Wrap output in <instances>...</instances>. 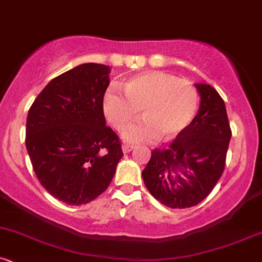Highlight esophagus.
<instances>
[{
  "instance_id": "1",
  "label": "esophagus",
  "mask_w": 262,
  "mask_h": 262,
  "mask_svg": "<svg viewBox=\"0 0 262 262\" xmlns=\"http://www.w3.org/2000/svg\"><path fill=\"white\" fill-rule=\"evenodd\" d=\"M135 148V146L134 145H128V143H125V145L122 146V151H123V154H127V152H130V151H132Z\"/></svg>"
}]
</instances>
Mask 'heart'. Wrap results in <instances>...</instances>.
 I'll list each match as a JSON object with an SVG mask.
<instances>
[{
    "instance_id": "b5f03b06",
    "label": "heart",
    "mask_w": 262,
    "mask_h": 262,
    "mask_svg": "<svg viewBox=\"0 0 262 262\" xmlns=\"http://www.w3.org/2000/svg\"><path fill=\"white\" fill-rule=\"evenodd\" d=\"M123 94L108 89L102 97L103 115L116 130L125 131L139 116L142 121L125 134L130 142L173 140L191 125L198 112L199 94L188 80L172 74L148 71L121 83Z\"/></svg>"
}]
</instances>
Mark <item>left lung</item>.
Here are the masks:
<instances>
[{
    "label": "left lung",
    "instance_id": "obj_1",
    "mask_svg": "<svg viewBox=\"0 0 262 262\" xmlns=\"http://www.w3.org/2000/svg\"><path fill=\"white\" fill-rule=\"evenodd\" d=\"M200 107L191 125L167 148H155L142 179L157 201L171 209L200 204L224 172L231 128L219 92L196 83Z\"/></svg>",
    "mask_w": 262,
    "mask_h": 262
}]
</instances>
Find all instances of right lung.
I'll return each instance as SVG.
<instances>
[{
	"mask_svg": "<svg viewBox=\"0 0 262 262\" xmlns=\"http://www.w3.org/2000/svg\"><path fill=\"white\" fill-rule=\"evenodd\" d=\"M110 71L106 64L82 63L57 76L27 115L26 148L36 176L67 205L78 206L100 196L123 156L102 110Z\"/></svg>",
	"mask_w": 262,
	"mask_h": 262,
	"instance_id": "right-lung-1",
	"label": "right lung"
}]
</instances>
